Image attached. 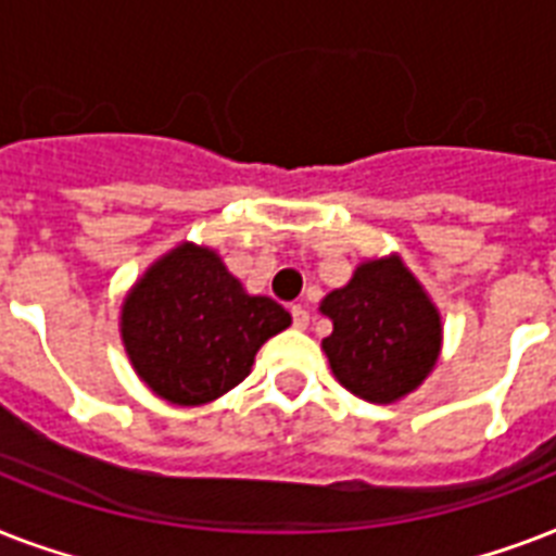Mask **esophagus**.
Listing matches in <instances>:
<instances>
[{
  "label": "esophagus",
  "instance_id": "34e87169",
  "mask_svg": "<svg viewBox=\"0 0 556 556\" xmlns=\"http://www.w3.org/2000/svg\"><path fill=\"white\" fill-rule=\"evenodd\" d=\"M291 317H294V329H305V326H308V312H305V305H291Z\"/></svg>",
  "mask_w": 556,
  "mask_h": 556
}]
</instances>
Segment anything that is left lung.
Returning a JSON list of instances; mask_svg holds the SVG:
<instances>
[{
	"label": "left lung",
	"mask_w": 556,
	"mask_h": 556,
	"mask_svg": "<svg viewBox=\"0 0 556 556\" xmlns=\"http://www.w3.org/2000/svg\"><path fill=\"white\" fill-rule=\"evenodd\" d=\"M320 312L334 326L323 340L334 378L371 404L409 395L439 361V308L401 256L357 265L346 286L326 294Z\"/></svg>",
	"instance_id": "left-lung-1"
}]
</instances>
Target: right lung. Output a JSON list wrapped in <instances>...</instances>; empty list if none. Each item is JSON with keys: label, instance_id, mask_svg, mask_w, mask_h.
Instances as JSON below:
<instances>
[{"label": "right lung", "instance_id": "1", "mask_svg": "<svg viewBox=\"0 0 556 556\" xmlns=\"http://www.w3.org/2000/svg\"><path fill=\"white\" fill-rule=\"evenodd\" d=\"M291 326L270 296H251L216 251L185 242L126 294L121 338L138 378L178 406L216 401L248 378L268 338Z\"/></svg>", "mask_w": 556, "mask_h": 556}]
</instances>
